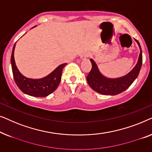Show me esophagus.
<instances>
[{"label": "esophagus", "mask_w": 152, "mask_h": 152, "mask_svg": "<svg viewBox=\"0 0 152 152\" xmlns=\"http://www.w3.org/2000/svg\"><path fill=\"white\" fill-rule=\"evenodd\" d=\"M88 56H89L87 54H81V56H80V59L81 60H85V58H87Z\"/></svg>", "instance_id": "34e87169"}]
</instances>
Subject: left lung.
I'll use <instances>...</instances> for the list:
<instances>
[{
  "label": "left lung",
  "mask_w": 152,
  "mask_h": 152,
  "mask_svg": "<svg viewBox=\"0 0 152 152\" xmlns=\"http://www.w3.org/2000/svg\"><path fill=\"white\" fill-rule=\"evenodd\" d=\"M136 41L140 50L138 63L129 73L123 77L118 78H107L100 73L94 60L90 59L91 69L87 76V80L91 89L101 94L114 96L125 91L133 83L138 76L142 63V50L140 43L137 40H136Z\"/></svg>",
  "instance_id": "left-lung-1"
}]
</instances>
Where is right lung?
I'll return each instance as SVG.
<instances>
[{
    "instance_id": "1",
    "label": "right lung",
    "mask_w": 152,
    "mask_h": 152,
    "mask_svg": "<svg viewBox=\"0 0 152 152\" xmlns=\"http://www.w3.org/2000/svg\"><path fill=\"white\" fill-rule=\"evenodd\" d=\"M15 45L16 43L13 47L11 64L14 81L18 88L23 93L34 97H45L54 92L58 86L61 80L62 71L67 63L60 65L52 73L42 78L32 79L27 78L18 71L16 65L14 56Z\"/></svg>"
}]
</instances>
